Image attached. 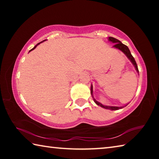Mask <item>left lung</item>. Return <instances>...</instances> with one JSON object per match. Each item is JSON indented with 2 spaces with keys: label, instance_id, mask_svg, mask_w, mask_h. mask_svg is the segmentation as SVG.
<instances>
[{
  "label": "left lung",
  "instance_id": "left-lung-1",
  "mask_svg": "<svg viewBox=\"0 0 159 159\" xmlns=\"http://www.w3.org/2000/svg\"><path fill=\"white\" fill-rule=\"evenodd\" d=\"M109 41H111L112 43H115V45H114V48H117V49L120 50V51H122V52L125 54V55L127 56V57L129 59V60H130V61L134 66V68L136 69V71L138 72L139 73V70L138 68V65H137V63L135 60H134V57H133V55H131L130 53V51L129 50V48H128L127 45H125L124 44H123L121 42H120L119 40H118L116 39H115V38H113V37H109ZM90 93H91V95H92V97L93 98V100L94 102H95V103L98 104V106H100L101 107H103L104 109H111V110H118L119 109H122L123 107H109V106H105V105H103V104H101L100 102H99L96 100V99L94 98V97L93 96V85H91V88H90Z\"/></svg>",
  "mask_w": 159,
  "mask_h": 159
}]
</instances>
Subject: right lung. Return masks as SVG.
Masks as SVG:
<instances>
[{"label": "right lung", "mask_w": 159, "mask_h": 159, "mask_svg": "<svg viewBox=\"0 0 159 159\" xmlns=\"http://www.w3.org/2000/svg\"><path fill=\"white\" fill-rule=\"evenodd\" d=\"M45 41V40H44V41H41V43H42V42H43V41ZM38 43V44H37L36 45H35V46H34V48H32V49H31V50L30 51H29V52H31V51L32 50H34V49H35V48H36L37 47V45H39L40 43Z\"/></svg>", "instance_id": "right-lung-1"}]
</instances>
